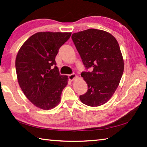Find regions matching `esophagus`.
<instances>
[{
	"instance_id": "1",
	"label": "esophagus",
	"mask_w": 147,
	"mask_h": 147,
	"mask_svg": "<svg viewBox=\"0 0 147 147\" xmlns=\"http://www.w3.org/2000/svg\"><path fill=\"white\" fill-rule=\"evenodd\" d=\"M76 77L77 76L75 74H69V75L68 76L69 80H71V81H73L76 78Z\"/></svg>"
}]
</instances>
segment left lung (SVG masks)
<instances>
[{"label": "left lung", "instance_id": "8db88e82", "mask_svg": "<svg viewBox=\"0 0 147 147\" xmlns=\"http://www.w3.org/2000/svg\"><path fill=\"white\" fill-rule=\"evenodd\" d=\"M72 40L86 69L81 73L88 85L80 99L88 106L103 105L118 88L124 62L116 39L108 32L89 29L72 34Z\"/></svg>", "mask_w": 147, "mask_h": 147}]
</instances>
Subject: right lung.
<instances>
[{
	"label": "right lung",
	"mask_w": 147,
	"mask_h": 147,
	"mask_svg": "<svg viewBox=\"0 0 147 147\" xmlns=\"http://www.w3.org/2000/svg\"><path fill=\"white\" fill-rule=\"evenodd\" d=\"M71 33L39 32L20 47L15 60L17 79L28 99L37 107L49 110L60 103L68 76L60 75L55 57Z\"/></svg>",
	"instance_id": "right-lung-1"
}]
</instances>
